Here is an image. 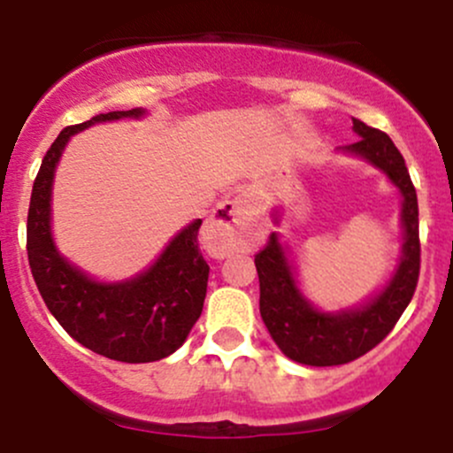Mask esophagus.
I'll return each instance as SVG.
<instances>
[{
	"mask_svg": "<svg viewBox=\"0 0 453 453\" xmlns=\"http://www.w3.org/2000/svg\"><path fill=\"white\" fill-rule=\"evenodd\" d=\"M255 237V211L249 196L235 194L220 200L207 225L209 249L216 255H228L246 249Z\"/></svg>",
	"mask_w": 453,
	"mask_h": 453,
	"instance_id": "obj_1",
	"label": "esophagus"
}]
</instances>
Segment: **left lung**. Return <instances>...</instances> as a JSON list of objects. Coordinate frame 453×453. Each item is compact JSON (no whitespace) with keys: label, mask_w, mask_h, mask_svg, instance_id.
I'll return each mask as SVG.
<instances>
[{"label":"left lung","mask_w":453,"mask_h":453,"mask_svg":"<svg viewBox=\"0 0 453 453\" xmlns=\"http://www.w3.org/2000/svg\"><path fill=\"white\" fill-rule=\"evenodd\" d=\"M352 132L359 141L339 147L337 151L372 165L401 196L403 244L388 281L365 302L324 311L303 295L297 268L280 233L273 231L266 249L255 255L259 275V315L273 342L288 359L315 368L350 364L383 342L411 302L418 281V203L405 160L388 134L368 127L364 120L352 119ZM271 216L273 222L280 225V209H273Z\"/></svg>","instance_id":"left-lung-1"}]
</instances>
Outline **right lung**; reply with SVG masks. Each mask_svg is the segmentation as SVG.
Returning <instances> with one entry per match:
<instances>
[{
	"label": "right lung",
	"mask_w": 453,
	"mask_h": 453,
	"mask_svg": "<svg viewBox=\"0 0 453 453\" xmlns=\"http://www.w3.org/2000/svg\"><path fill=\"white\" fill-rule=\"evenodd\" d=\"M142 116L147 111L136 107L65 127L43 156L28 209V262L48 311L81 346L123 364L160 361L189 337L207 297L209 264L198 249L203 220L182 226L145 271L127 280L103 281L57 249L52 185L57 165L74 134L98 123Z\"/></svg>",
	"instance_id": "obj_1"
}]
</instances>
